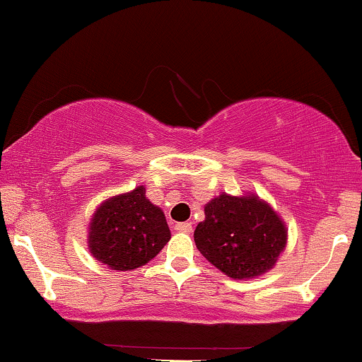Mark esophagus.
Wrapping results in <instances>:
<instances>
[{
    "instance_id": "obj_1",
    "label": "esophagus",
    "mask_w": 362,
    "mask_h": 362,
    "mask_svg": "<svg viewBox=\"0 0 362 362\" xmlns=\"http://www.w3.org/2000/svg\"><path fill=\"white\" fill-rule=\"evenodd\" d=\"M175 230L180 231V233H190V231H192V224H190V223H177Z\"/></svg>"
}]
</instances>
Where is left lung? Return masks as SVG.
Returning a JSON list of instances; mask_svg holds the SVG:
<instances>
[{
    "label": "left lung",
    "instance_id": "1",
    "mask_svg": "<svg viewBox=\"0 0 362 362\" xmlns=\"http://www.w3.org/2000/svg\"><path fill=\"white\" fill-rule=\"evenodd\" d=\"M197 224V250L233 279H253L274 269L288 243V228L274 207L257 194L211 199Z\"/></svg>",
    "mask_w": 362,
    "mask_h": 362
}]
</instances>
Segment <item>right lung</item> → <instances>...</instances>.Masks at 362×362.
Instances as JSON below:
<instances>
[{
  "instance_id": "right-lung-1",
  "label": "right lung",
  "mask_w": 362,
  "mask_h": 362,
  "mask_svg": "<svg viewBox=\"0 0 362 362\" xmlns=\"http://www.w3.org/2000/svg\"><path fill=\"white\" fill-rule=\"evenodd\" d=\"M170 238L165 213L146 197L144 185L105 199L88 224V250L112 271L146 265Z\"/></svg>"
}]
</instances>
